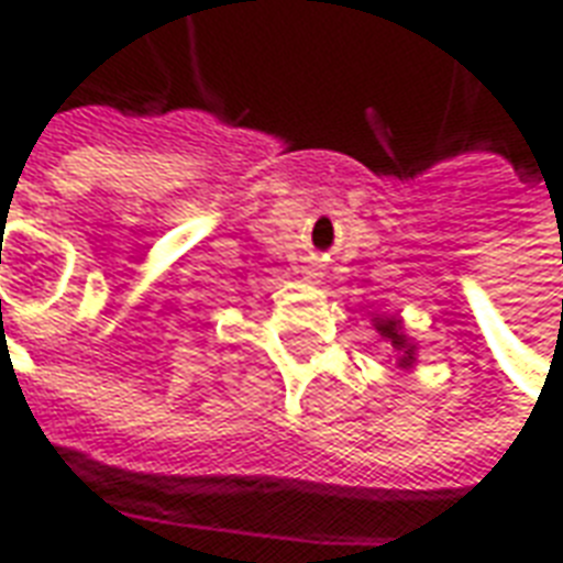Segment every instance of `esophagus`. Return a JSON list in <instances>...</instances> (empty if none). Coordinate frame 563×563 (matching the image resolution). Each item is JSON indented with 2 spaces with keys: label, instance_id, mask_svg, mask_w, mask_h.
I'll return each instance as SVG.
<instances>
[{
  "label": "esophagus",
  "instance_id": "34e87169",
  "mask_svg": "<svg viewBox=\"0 0 563 563\" xmlns=\"http://www.w3.org/2000/svg\"><path fill=\"white\" fill-rule=\"evenodd\" d=\"M301 274H305L307 280H317L319 274H322V265H319V262H307L305 268H301Z\"/></svg>",
  "mask_w": 563,
  "mask_h": 563
}]
</instances>
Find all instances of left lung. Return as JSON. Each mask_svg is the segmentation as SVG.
<instances>
[{"instance_id": "8db88e82", "label": "left lung", "mask_w": 563, "mask_h": 563, "mask_svg": "<svg viewBox=\"0 0 563 563\" xmlns=\"http://www.w3.org/2000/svg\"><path fill=\"white\" fill-rule=\"evenodd\" d=\"M374 329L383 334V341H389L398 353V367H413L416 362V346L410 343V338L404 334L401 319L395 317H377L374 319Z\"/></svg>"}]
</instances>
